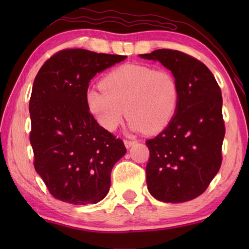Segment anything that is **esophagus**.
I'll list each match as a JSON object with an SVG mask.
<instances>
[{"label":"esophagus","mask_w":249,"mask_h":249,"mask_svg":"<svg viewBox=\"0 0 249 249\" xmlns=\"http://www.w3.org/2000/svg\"><path fill=\"white\" fill-rule=\"evenodd\" d=\"M136 142H137V141H136V139H124V145H125V147H127V148L131 147V146L134 145Z\"/></svg>","instance_id":"obj_1"}]
</instances>
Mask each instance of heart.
<instances>
[{"mask_svg":"<svg viewBox=\"0 0 249 249\" xmlns=\"http://www.w3.org/2000/svg\"><path fill=\"white\" fill-rule=\"evenodd\" d=\"M102 87L87 91V107L98 124L114 131L127 112L132 130L156 134L170 124L178 111L180 88L171 71L145 64L114 68Z\"/></svg>","mask_w":249,"mask_h":249,"instance_id":"heart-1","label":"heart"}]
</instances>
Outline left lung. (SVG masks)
Returning a JSON list of instances; mask_svg holds the SVG:
<instances>
[{
  "label": "left lung",
  "mask_w": 249,
  "mask_h": 249,
  "mask_svg": "<svg viewBox=\"0 0 249 249\" xmlns=\"http://www.w3.org/2000/svg\"><path fill=\"white\" fill-rule=\"evenodd\" d=\"M141 57L160 61L180 88L173 120L146 142L148 190L161 202H187L205 192L222 163L226 127L220 86L205 64L180 51L161 49Z\"/></svg>",
  "instance_id": "obj_1"
}]
</instances>
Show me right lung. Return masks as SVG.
I'll return each instance as SVG.
<instances>
[{"instance_id":"right-lung-1","label":"right lung","mask_w":249,"mask_h":249,"mask_svg":"<svg viewBox=\"0 0 249 249\" xmlns=\"http://www.w3.org/2000/svg\"><path fill=\"white\" fill-rule=\"evenodd\" d=\"M124 55L66 49L50 57L34 80L29 139L34 166L54 198L73 205L107 196L124 142L101 127L87 107L88 84Z\"/></svg>"}]
</instances>
